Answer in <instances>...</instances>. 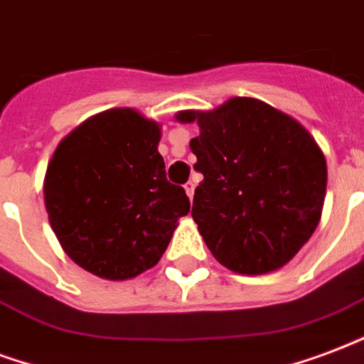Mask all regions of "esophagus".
Here are the masks:
<instances>
[{
  "label": "esophagus",
  "instance_id": "esophagus-1",
  "mask_svg": "<svg viewBox=\"0 0 364 364\" xmlns=\"http://www.w3.org/2000/svg\"><path fill=\"white\" fill-rule=\"evenodd\" d=\"M184 188H186V193H188V198L192 199L193 198V190H196V184H193V182H188Z\"/></svg>",
  "mask_w": 364,
  "mask_h": 364
}]
</instances>
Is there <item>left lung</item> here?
I'll return each mask as SVG.
<instances>
[{
	"instance_id": "left-lung-1",
	"label": "left lung",
	"mask_w": 364,
	"mask_h": 364,
	"mask_svg": "<svg viewBox=\"0 0 364 364\" xmlns=\"http://www.w3.org/2000/svg\"><path fill=\"white\" fill-rule=\"evenodd\" d=\"M198 122L190 141L203 174L192 217L226 269L264 274L291 261L321 220L326 159L289 114L253 97H232L213 111H180Z\"/></svg>"
}]
</instances>
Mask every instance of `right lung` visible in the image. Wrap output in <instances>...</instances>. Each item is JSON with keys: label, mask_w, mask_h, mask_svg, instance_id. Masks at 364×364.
<instances>
[{"label": "right lung", "mask_w": 364, "mask_h": 364, "mask_svg": "<svg viewBox=\"0 0 364 364\" xmlns=\"http://www.w3.org/2000/svg\"><path fill=\"white\" fill-rule=\"evenodd\" d=\"M159 140V124L136 109H109L63 138L49 161V224L92 274L127 280L155 267L190 211L184 188L166 180Z\"/></svg>", "instance_id": "obj_1"}]
</instances>
